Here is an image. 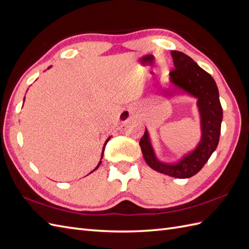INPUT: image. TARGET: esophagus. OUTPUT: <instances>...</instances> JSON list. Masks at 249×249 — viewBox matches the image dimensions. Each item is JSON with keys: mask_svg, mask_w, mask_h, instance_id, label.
<instances>
[{"mask_svg": "<svg viewBox=\"0 0 249 249\" xmlns=\"http://www.w3.org/2000/svg\"><path fill=\"white\" fill-rule=\"evenodd\" d=\"M133 113H135V110H133L132 108H130V109L124 110L122 113H121L120 119H121V121H122V122H126L127 120H129V118L132 116Z\"/></svg>", "mask_w": 249, "mask_h": 249, "instance_id": "esophagus-1", "label": "esophagus"}]
</instances>
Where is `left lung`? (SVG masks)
<instances>
[{
	"instance_id": "8db88e82",
	"label": "left lung",
	"mask_w": 249,
	"mask_h": 249,
	"mask_svg": "<svg viewBox=\"0 0 249 249\" xmlns=\"http://www.w3.org/2000/svg\"><path fill=\"white\" fill-rule=\"evenodd\" d=\"M175 69L169 73L170 83L175 87L163 90L165 97L177 94L178 89L196 98L201 120V140L196 147L180 161L164 163L158 160L151 145L148 130L140 140L142 154L148 166L154 170L178 179H187L199 173L219 144L223 110L219 90L213 76L181 52H171Z\"/></svg>"
}]
</instances>
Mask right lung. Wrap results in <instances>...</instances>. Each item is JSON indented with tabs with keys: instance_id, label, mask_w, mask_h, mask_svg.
<instances>
[{
	"instance_id": "1",
	"label": "right lung",
	"mask_w": 249,
	"mask_h": 249,
	"mask_svg": "<svg viewBox=\"0 0 249 249\" xmlns=\"http://www.w3.org/2000/svg\"><path fill=\"white\" fill-rule=\"evenodd\" d=\"M48 68H50V67H48ZM24 100H25V98H24ZM110 138H111V137H109V138H108V139L106 140V142H105V144H104V147H103V151H102V156H101V160H102V158H103V154H104V149H105V146H106V143H107L108 141H109V140H110ZM101 163H102V161H100V162H99V164H98V166H97V167H95V168H94V169H93L92 171H94L95 169H98V167L100 166V165H101ZM92 171H91V173H92Z\"/></svg>"
}]
</instances>
